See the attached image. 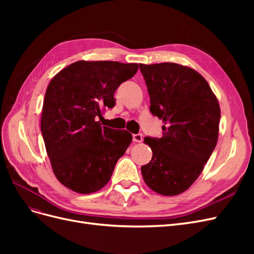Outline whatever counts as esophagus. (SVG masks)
Segmentation results:
<instances>
[{
  "label": "esophagus",
  "instance_id": "1",
  "mask_svg": "<svg viewBox=\"0 0 254 254\" xmlns=\"http://www.w3.org/2000/svg\"><path fill=\"white\" fill-rule=\"evenodd\" d=\"M132 140L133 142H137V143H141L143 141V134L142 133H136L132 135Z\"/></svg>",
  "mask_w": 254,
  "mask_h": 254
}]
</instances>
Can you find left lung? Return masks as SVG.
Returning a JSON list of instances; mask_svg holds the SVG:
<instances>
[{"label": "left lung", "instance_id": "8db88e82", "mask_svg": "<svg viewBox=\"0 0 254 254\" xmlns=\"http://www.w3.org/2000/svg\"><path fill=\"white\" fill-rule=\"evenodd\" d=\"M150 112L162 120L163 135L146 136L152 150L143 179L156 193L186 191L203 171L217 144L220 107L209 83L194 68L173 63L140 64Z\"/></svg>", "mask_w": 254, "mask_h": 254}]
</instances>
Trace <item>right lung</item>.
<instances>
[{
  "mask_svg": "<svg viewBox=\"0 0 254 254\" xmlns=\"http://www.w3.org/2000/svg\"><path fill=\"white\" fill-rule=\"evenodd\" d=\"M137 68V64L79 60L50 81L41 132L53 172L67 189L91 194L109 182L132 134L102 127L97 119L115 105V90Z\"/></svg>",
  "mask_w": 254,
  "mask_h": 254,
  "instance_id": "1",
  "label": "right lung"
}]
</instances>
